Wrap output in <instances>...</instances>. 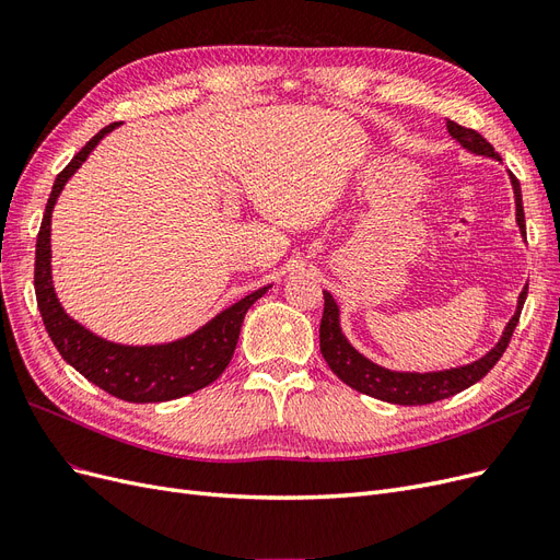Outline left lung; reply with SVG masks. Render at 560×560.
I'll return each instance as SVG.
<instances>
[{
	"mask_svg": "<svg viewBox=\"0 0 560 560\" xmlns=\"http://www.w3.org/2000/svg\"><path fill=\"white\" fill-rule=\"evenodd\" d=\"M446 128L451 132V138L463 149H467L469 154L502 161L498 151L493 149V144L483 140L477 130L463 128L455 121H446ZM510 179H512L514 200H516V224H518L521 235L525 238V214H523V200H521V184L512 173H510ZM322 294H325V313H322V322H319V350H322V358L327 360L334 374L362 395L376 397V399L389 401V404L422 406V404H432V401L463 393L465 387L481 381L488 371L498 364V360L502 358L506 346H510L512 334L518 325L521 308L525 303V296H528V284H525L523 292L518 294L516 313L512 315L510 322H506L500 341L490 348L483 358L474 360L471 364H463V366H453V369H444V371H428V374H418V371H393V369H385L376 362H371L369 358H364V354L360 350H354L346 338V334L341 329V311H338L334 296L329 292H322Z\"/></svg>",
	"mask_w": 560,
	"mask_h": 560,
	"instance_id": "1",
	"label": "left lung"
}]
</instances>
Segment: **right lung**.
Masks as SVG:
<instances>
[{
  "instance_id": "add662e5",
  "label": "right lung",
  "mask_w": 560,
  "mask_h": 560,
  "mask_svg": "<svg viewBox=\"0 0 560 560\" xmlns=\"http://www.w3.org/2000/svg\"><path fill=\"white\" fill-rule=\"evenodd\" d=\"M121 124H109L100 130L93 140L86 142L79 154L67 163L65 171L56 177L50 189L46 212L42 219V229L37 235V257H35V292L37 306L44 319V327L50 341L62 354L67 364H72L83 378H89L105 393L132 401V404H151V401H171L184 395H191L196 389L214 383L229 366L235 343H238L241 327L245 313L252 303L261 299L268 287L247 294L235 301L233 306L214 315L208 325H202L194 334L177 338L173 343L159 346H121L112 343L107 338H100L89 331L77 319L65 313L56 296L54 278H50V214H54L56 200L91 151L100 144L107 132Z\"/></svg>"
}]
</instances>
